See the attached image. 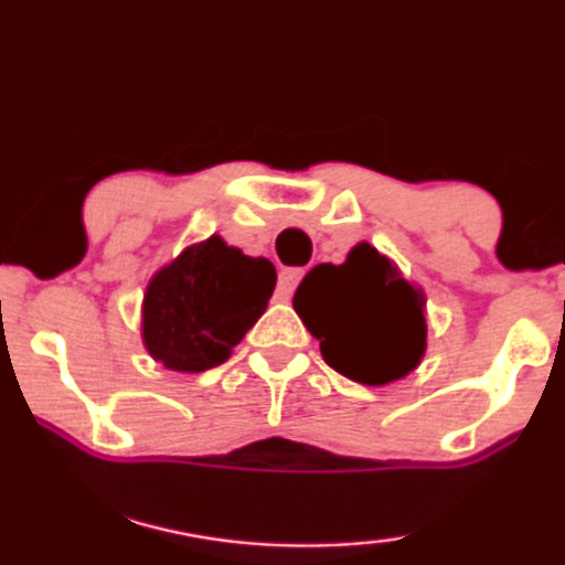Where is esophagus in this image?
I'll list each match as a JSON object with an SVG mask.
<instances>
[{
  "label": "esophagus",
  "instance_id": "esophagus-1",
  "mask_svg": "<svg viewBox=\"0 0 565 565\" xmlns=\"http://www.w3.org/2000/svg\"><path fill=\"white\" fill-rule=\"evenodd\" d=\"M300 280H303V269H298V267L282 269L280 280H277V296H280L282 300H288L292 292H296Z\"/></svg>",
  "mask_w": 565,
  "mask_h": 565
}]
</instances>
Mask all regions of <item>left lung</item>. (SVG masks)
<instances>
[{"mask_svg":"<svg viewBox=\"0 0 565 565\" xmlns=\"http://www.w3.org/2000/svg\"><path fill=\"white\" fill-rule=\"evenodd\" d=\"M292 309L319 340L324 361L358 384L402 379L426 350L423 296L369 244H358L345 265L313 267Z\"/></svg>","mask_w":565,"mask_h":565,"instance_id":"1","label":"left lung"}]
</instances>
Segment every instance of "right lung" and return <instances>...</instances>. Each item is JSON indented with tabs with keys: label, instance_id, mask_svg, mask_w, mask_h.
<instances>
[{
	"label": "right lung",
	"instance_id": "1",
	"mask_svg": "<svg viewBox=\"0 0 565 565\" xmlns=\"http://www.w3.org/2000/svg\"><path fill=\"white\" fill-rule=\"evenodd\" d=\"M273 262L252 259L212 236L152 277L145 296V345L171 371L200 373L228 361L267 309Z\"/></svg>",
	"mask_w": 565,
	"mask_h": 565
}]
</instances>
